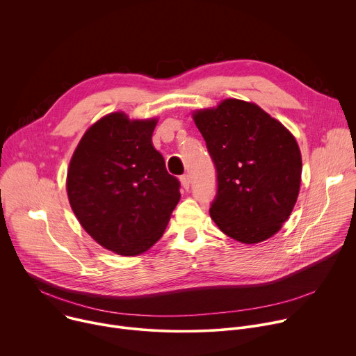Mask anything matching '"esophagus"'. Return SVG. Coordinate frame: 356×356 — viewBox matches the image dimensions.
<instances>
[{"instance_id":"esophagus-1","label":"esophagus","mask_w":356,"mask_h":356,"mask_svg":"<svg viewBox=\"0 0 356 356\" xmlns=\"http://www.w3.org/2000/svg\"><path fill=\"white\" fill-rule=\"evenodd\" d=\"M180 181H181V186L184 190H188L190 188V176L188 175H183L180 177Z\"/></svg>"}]
</instances>
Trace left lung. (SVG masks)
I'll list each match as a JSON object with an SVG mask.
<instances>
[{
	"mask_svg": "<svg viewBox=\"0 0 356 356\" xmlns=\"http://www.w3.org/2000/svg\"><path fill=\"white\" fill-rule=\"evenodd\" d=\"M193 118L217 172L213 221L243 243L275 235L300 190L301 154L294 136L257 104L235 98Z\"/></svg>",
	"mask_w": 356,
	"mask_h": 356,
	"instance_id": "left-lung-1",
	"label": "left lung"
}]
</instances>
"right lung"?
<instances>
[{
	"mask_svg": "<svg viewBox=\"0 0 356 356\" xmlns=\"http://www.w3.org/2000/svg\"><path fill=\"white\" fill-rule=\"evenodd\" d=\"M156 120L113 113L83 135L67 170V195L81 227L101 246L135 257L165 232L180 181L152 145Z\"/></svg>",
	"mask_w": 356,
	"mask_h": 356,
	"instance_id": "1",
	"label": "right lung"
}]
</instances>
